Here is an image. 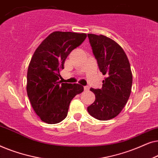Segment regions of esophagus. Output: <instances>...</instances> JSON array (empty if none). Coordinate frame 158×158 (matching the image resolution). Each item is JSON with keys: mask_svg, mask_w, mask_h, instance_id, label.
Segmentation results:
<instances>
[{"mask_svg": "<svg viewBox=\"0 0 158 158\" xmlns=\"http://www.w3.org/2000/svg\"><path fill=\"white\" fill-rule=\"evenodd\" d=\"M89 89H90V88L88 87V86H85V87H84V90H85V91H88Z\"/></svg>", "mask_w": 158, "mask_h": 158, "instance_id": "34e87169", "label": "esophagus"}]
</instances>
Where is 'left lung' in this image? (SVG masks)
I'll return each instance as SVG.
<instances>
[{
    "mask_svg": "<svg viewBox=\"0 0 158 158\" xmlns=\"http://www.w3.org/2000/svg\"><path fill=\"white\" fill-rule=\"evenodd\" d=\"M99 70L106 77L101 89L90 90L96 100L88 107L90 115L107 121L121 113L130 96L132 73L128 57L118 43L104 35L88 34Z\"/></svg>",
    "mask_w": 158,
    "mask_h": 158,
    "instance_id": "obj_1",
    "label": "left lung"
}]
</instances>
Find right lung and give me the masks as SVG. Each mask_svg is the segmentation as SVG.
Returning <instances> with one entry per match:
<instances>
[{
    "label": "right lung",
    "instance_id": "right-lung-1",
    "mask_svg": "<svg viewBox=\"0 0 158 158\" xmlns=\"http://www.w3.org/2000/svg\"><path fill=\"white\" fill-rule=\"evenodd\" d=\"M87 34L54 31L36 49L27 70V91L30 103L40 119L57 124L68 115L72 99L83 91L79 84L60 83V70L66 58L80 46Z\"/></svg>",
    "mask_w": 158,
    "mask_h": 158
}]
</instances>
